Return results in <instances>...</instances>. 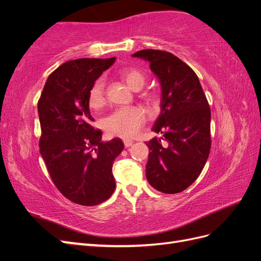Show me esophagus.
Returning <instances> with one entry per match:
<instances>
[{"mask_svg": "<svg viewBox=\"0 0 261 261\" xmlns=\"http://www.w3.org/2000/svg\"><path fill=\"white\" fill-rule=\"evenodd\" d=\"M133 144H134V143H133L132 140H127V139L124 140V146H125V148H128V147H130Z\"/></svg>", "mask_w": 261, "mask_h": 261, "instance_id": "esophagus-1", "label": "esophagus"}]
</instances>
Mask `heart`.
I'll use <instances>...</instances> for the list:
<instances>
[{"label":"heart","instance_id":"b5f03b06","mask_svg":"<svg viewBox=\"0 0 261 261\" xmlns=\"http://www.w3.org/2000/svg\"><path fill=\"white\" fill-rule=\"evenodd\" d=\"M123 82L133 90H140L147 82V76L135 67H125L118 72ZM145 100L149 105H158V97L154 93H146ZM88 105L93 110H99L106 105L105 81L99 78L92 84L88 93ZM146 122L144 110L137 107H125L115 110L103 121V127L109 135L121 138H133L143 127Z\"/></svg>","mask_w":261,"mask_h":261}]
</instances>
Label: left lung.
Masks as SVG:
<instances>
[{
    "instance_id": "8db88e82",
    "label": "left lung",
    "mask_w": 261,
    "mask_h": 261,
    "mask_svg": "<svg viewBox=\"0 0 261 261\" xmlns=\"http://www.w3.org/2000/svg\"><path fill=\"white\" fill-rule=\"evenodd\" d=\"M132 57L149 62L161 86V113L152 130L163 137L147 144V179L161 193H180L200 175L210 153L207 98L196 73L174 54L147 49ZM163 138L168 141L165 147L161 144Z\"/></svg>"
}]
</instances>
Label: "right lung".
<instances>
[{"instance_id": "right-lung-1", "label": "right lung", "mask_w": 261, "mask_h": 261, "mask_svg": "<svg viewBox=\"0 0 261 261\" xmlns=\"http://www.w3.org/2000/svg\"><path fill=\"white\" fill-rule=\"evenodd\" d=\"M114 62L115 58L64 63L48 77L38 102L39 147L46 169L62 195L83 206L106 201L116 186L112 167L124 144L120 138L101 140L88 105L90 87Z\"/></svg>"}]
</instances>
